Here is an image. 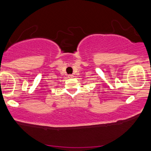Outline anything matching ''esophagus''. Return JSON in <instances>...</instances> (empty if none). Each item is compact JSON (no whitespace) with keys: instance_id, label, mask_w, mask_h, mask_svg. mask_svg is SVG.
I'll return each instance as SVG.
<instances>
[{"instance_id":"obj_1","label":"esophagus","mask_w":151,"mask_h":151,"mask_svg":"<svg viewBox=\"0 0 151 151\" xmlns=\"http://www.w3.org/2000/svg\"><path fill=\"white\" fill-rule=\"evenodd\" d=\"M68 77L69 79H71V78H73V77H74V76L71 75V74H69V75H68Z\"/></svg>"}]
</instances>
